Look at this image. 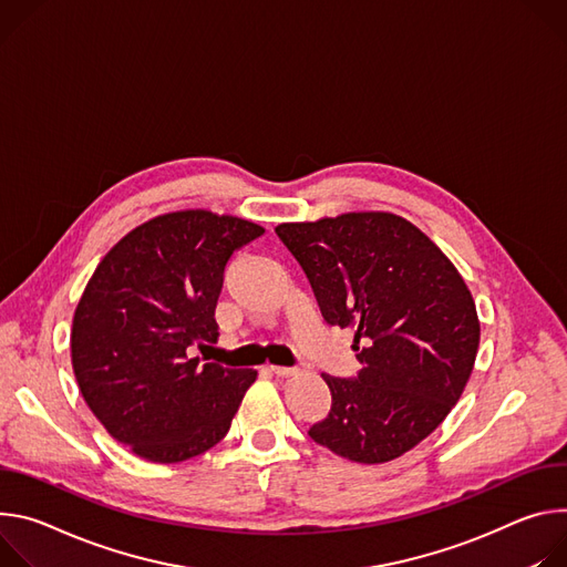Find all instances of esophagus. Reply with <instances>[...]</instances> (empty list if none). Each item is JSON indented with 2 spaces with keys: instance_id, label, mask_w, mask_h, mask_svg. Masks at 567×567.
I'll list each match as a JSON object with an SVG mask.
<instances>
[{
  "instance_id": "34e87169",
  "label": "esophagus",
  "mask_w": 567,
  "mask_h": 567,
  "mask_svg": "<svg viewBox=\"0 0 567 567\" xmlns=\"http://www.w3.org/2000/svg\"><path fill=\"white\" fill-rule=\"evenodd\" d=\"M270 371L281 375V379H288V375H295L297 369L295 367H279V364H270Z\"/></svg>"
}]
</instances>
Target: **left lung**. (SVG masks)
<instances>
[{
  "label": "left lung",
  "instance_id": "8db88e82",
  "mask_svg": "<svg viewBox=\"0 0 567 567\" xmlns=\"http://www.w3.org/2000/svg\"><path fill=\"white\" fill-rule=\"evenodd\" d=\"M322 318L353 331L355 379L322 373L333 403L312 442L358 464H385L442 423L480 347L475 301L457 268L419 227L388 212L281 223Z\"/></svg>",
  "mask_w": 567,
  "mask_h": 567
}]
</instances>
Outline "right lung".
Returning a JSON list of instances; mask_svg holds the SVG:
<instances>
[{
    "label": "right lung",
    "mask_w": 567,
    "mask_h": 567,
    "mask_svg": "<svg viewBox=\"0 0 567 567\" xmlns=\"http://www.w3.org/2000/svg\"><path fill=\"white\" fill-rule=\"evenodd\" d=\"M264 231L207 209L173 212L125 234L96 266L74 312L72 367L87 408L135 455L175 464L227 434L257 371L186 351L218 340L225 266Z\"/></svg>",
    "instance_id": "obj_1"
}]
</instances>
